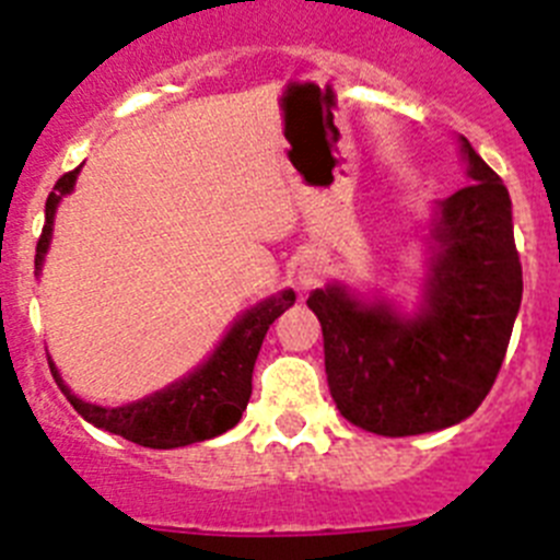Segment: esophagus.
<instances>
[{"label": "esophagus", "instance_id": "obj_1", "mask_svg": "<svg viewBox=\"0 0 560 560\" xmlns=\"http://www.w3.org/2000/svg\"><path fill=\"white\" fill-rule=\"evenodd\" d=\"M323 276V259L317 254H306L301 256V262H298L295 268V281L301 290H310V287H315L317 281H320Z\"/></svg>", "mask_w": 560, "mask_h": 560}]
</instances>
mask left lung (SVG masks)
I'll return each instance as SVG.
<instances>
[{
    "label": "left lung",
    "mask_w": 560,
    "mask_h": 560,
    "mask_svg": "<svg viewBox=\"0 0 560 560\" xmlns=\"http://www.w3.org/2000/svg\"><path fill=\"white\" fill-rule=\"evenodd\" d=\"M469 185L436 201L420 295L320 287L328 389L339 415L378 436H417L467 420L492 389L522 304L511 198L458 135Z\"/></svg>",
    "instance_id": "8db88e82"
}]
</instances>
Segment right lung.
I'll use <instances>...</instances> for the list:
<instances>
[{
    "label": "right lung",
    "instance_id": "1",
    "mask_svg": "<svg viewBox=\"0 0 560 560\" xmlns=\"http://www.w3.org/2000/svg\"><path fill=\"white\" fill-rule=\"evenodd\" d=\"M80 168L62 176L55 190L46 198V223L40 232L38 248H35V276H40L51 245V232H55V212L68 192H74ZM295 304V292L281 290L276 295L265 298L226 328L215 351L209 353L198 368L182 375L179 381L168 384L165 389H156L145 398L132 400L124 406H96L91 400H82L71 392V386L62 381L60 370L51 362L49 368L55 375L57 386L91 425L102 431L124 436L135 445L154 447V451H174V447L192 445L203 439L221 436L229 428H234L243 417L245 406L250 398V373L259 357L262 339L268 328L273 326L276 317Z\"/></svg>",
    "mask_w": 560,
    "mask_h": 560
}]
</instances>
